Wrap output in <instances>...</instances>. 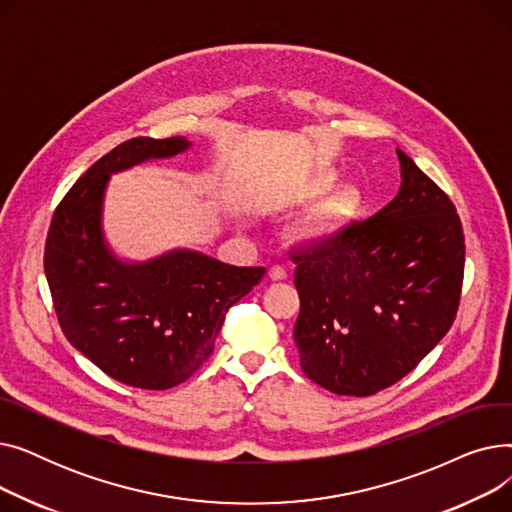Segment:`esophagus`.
<instances>
[{
  "label": "esophagus",
  "mask_w": 512,
  "mask_h": 512,
  "mask_svg": "<svg viewBox=\"0 0 512 512\" xmlns=\"http://www.w3.org/2000/svg\"><path fill=\"white\" fill-rule=\"evenodd\" d=\"M270 278H272V280H286V278H288L286 267L280 265V263L272 265V267H270Z\"/></svg>",
  "instance_id": "1"
}]
</instances>
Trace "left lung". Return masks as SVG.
<instances>
[{"label":"left lung","instance_id":"obj_1","mask_svg":"<svg viewBox=\"0 0 512 512\" xmlns=\"http://www.w3.org/2000/svg\"><path fill=\"white\" fill-rule=\"evenodd\" d=\"M396 153L400 188L384 209L292 255L301 367L340 396H369L405 378L459 309V215L405 151Z\"/></svg>","mask_w":512,"mask_h":512}]
</instances>
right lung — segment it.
Instances as JSON below:
<instances>
[{"mask_svg":"<svg viewBox=\"0 0 512 512\" xmlns=\"http://www.w3.org/2000/svg\"><path fill=\"white\" fill-rule=\"evenodd\" d=\"M191 147L184 137L118 145L76 180L47 234L45 276L64 336L132 388L168 390L191 378L213 353L226 311L265 274V267H236L184 247L134 261L107 240L112 176Z\"/></svg>","mask_w":512,"mask_h":512,"instance_id":"obj_1","label":"right lung"}]
</instances>
